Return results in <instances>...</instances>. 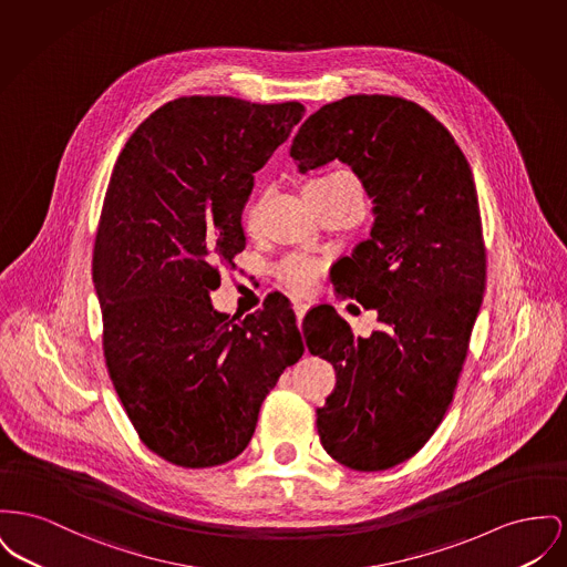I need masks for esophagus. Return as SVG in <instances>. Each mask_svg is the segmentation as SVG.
<instances>
[{"label":"esophagus","mask_w":567,"mask_h":567,"mask_svg":"<svg viewBox=\"0 0 567 567\" xmlns=\"http://www.w3.org/2000/svg\"><path fill=\"white\" fill-rule=\"evenodd\" d=\"M306 310H308V303H303V301H296V317H298V323H301V319H303Z\"/></svg>","instance_id":"1"}]
</instances>
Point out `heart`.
I'll use <instances>...</instances> for the list:
<instances>
[{"instance_id": "heart-1", "label": "heart", "mask_w": 567, "mask_h": 567, "mask_svg": "<svg viewBox=\"0 0 567 567\" xmlns=\"http://www.w3.org/2000/svg\"><path fill=\"white\" fill-rule=\"evenodd\" d=\"M336 175H344V173H333V175H326V177L312 179V182H308L306 186L323 184V182L332 179ZM241 220H244V229H246V231H255V229H257V223H259V205H257V203H248L246 209H244V218H241ZM319 271H321L319 264H315V261H310V259H301V257H291V259H287V261L280 266V269H278V278H280V282H282L287 289H291V291H296V293H306V291H310V289L315 287Z\"/></svg>"}]
</instances>
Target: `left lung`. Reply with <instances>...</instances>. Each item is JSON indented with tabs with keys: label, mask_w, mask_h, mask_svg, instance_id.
I'll return each instance as SVG.
<instances>
[{
	"label": "left lung",
	"mask_w": 567,
	"mask_h": 567,
	"mask_svg": "<svg viewBox=\"0 0 567 567\" xmlns=\"http://www.w3.org/2000/svg\"><path fill=\"white\" fill-rule=\"evenodd\" d=\"M301 173L342 161L374 203L338 296L377 308L381 330L355 338L328 308L306 344L336 370L317 406L323 450L355 471L409 461L441 424L465 364L486 289V248L473 173L433 115L399 96L358 94L323 104L296 134Z\"/></svg>",
	"instance_id": "left-lung-1"
}]
</instances>
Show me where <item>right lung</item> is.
<instances>
[{"label": "right lung", "mask_w": 567, "mask_h": 567, "mask_svg": "<svg viewBox=\"0 0 567 567\" xmlns=\"http://www.w3.org/2000/svg\"><path fill=\"white\" fill-rule=\"evenodd\" d=\"M301 117L300 102L182 96L134 131L113 168L92 261L104 362L138 439L173 465L239 456L303 353L285 298L239 323L209 300L246 246L252 173Z\"/></svg>", "instance_id": "add662e5"}]
</instances>
